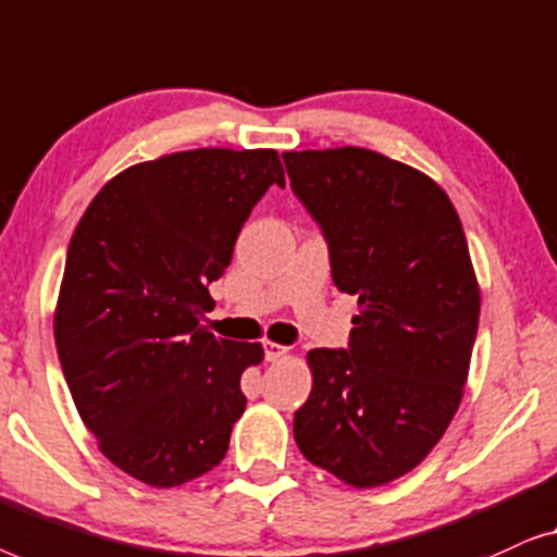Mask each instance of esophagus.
I'll list each match as a JSON object with an SVG mask.
<instances>
[{"instance_id": "obj_1", "label": "esophagus", "mask_w": 557, "mask_h": 557, "mask_svg": "<svg viewBox=\"0 0 557 557\" xmlns=\"http://www.w3.org/2000/svg\"><path fill=\"white\" fill-rule=\"evenodd\" d=\"M287 356V348L280 346V343H264V358L270 360V363H277Z\"/></svg>"}]
</instances>
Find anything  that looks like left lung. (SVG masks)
<instances>
[{"label":"left lung","instance_id":"8db88e82","mask_svg":"<svg viewBox=\"0 0 557 557\" xmlns=\"http://www.w3.org/2000/svg\"><path fill=\"white\" fill-rule=\"evenodd\" d=\"M315 219L333 282L358 295L348 348L308 354L295 411L305 459L354 487L411 472L459 409L480 323V285L459 214L421 171L368 148L282 153Z\"/></svg>","mask_w":557,"mask_h":557}]
</instances>
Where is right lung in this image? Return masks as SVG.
<instances>
[{
  "label": "right lung",
  "instance_id": "right-lung-1",
  "mask_svg": "<svg viewBox=\"0 0 557 557\" xmlns=\"http://www.w3.org/2000/svg\"><path fill=\"white\" fill-rule=\"evenodd\" d=\"M285 186L272 148H197L136 163L90 201L67 247L54 346L100 451L166 490L214 469L245 413L260 343L199 325L249 211Z\"/></svg>",
  "mask_w": 557,
  "mask_h": 557
}]
</instances>
